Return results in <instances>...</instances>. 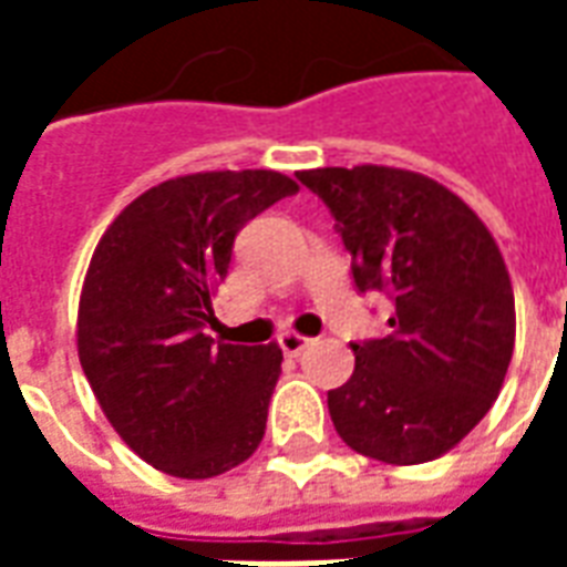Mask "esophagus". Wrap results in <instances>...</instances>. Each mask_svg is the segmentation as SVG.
I'll return each instance as SVG.
<instances>
[{
  "label": "esophagus",
  "mask_w": 567,
  "mask_h": 567,
  "mask_svg": "<svg viewBox=\"0 0 567 567\" xmlns=\"http://www.w3.org/2000/svg\"><path fill=\"white\" fill-rule=\"evenodd\" d=\"M279 346H282L285 355L297 358L309 346V337H303V333H295V331H285V333H279Z\"/></svg>",
  "instance_id": "obj_1"
}]
</instances>
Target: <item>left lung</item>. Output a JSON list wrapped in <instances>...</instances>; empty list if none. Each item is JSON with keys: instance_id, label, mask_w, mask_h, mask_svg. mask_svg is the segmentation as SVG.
<instances>
[{"instance_id": "left-lung-1", "label": "left lung", "mask_w": 567, "mask_h": 567, "mask_svg": "<svg viewBox=\"0 0 567 567\" xmlns=\"http://www.w3.org/2000/svg\"><path fill=\"white\" fill-rule=\"evenodd\" d=\"M297 178L331 209L358 291L394 300L392 331L352 343L355 370L328 392L333 427L377 462H434L486 416L511 368L516 309L498 246L422 173L364 163Z\"/></svg>"}]
</instances>
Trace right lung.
Returning <instances> with one entry per match:
<instances>
[{
	"label": "right lung",
	"mask_w": 567,
	"mask_h": 567,
	"mask_svg": "<svg viewBox=\"0 0 567 567\" xmlns=\"http://www.w3.org/2000/svg\"><path fill=\"white\" fill-rule=\"evenodd\" d=\"M272 169L178 175L109 224L79 300V358L105 419L142 462L209 480L258 450L282 349L215 343L212 297L236 234L297 194Z\"/></svg>",
	"instance_id": "obj_1"
}]
</instances>
